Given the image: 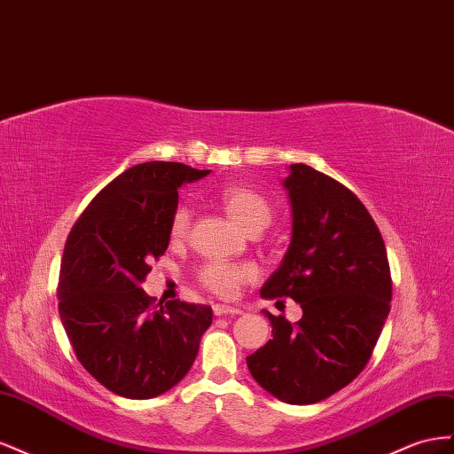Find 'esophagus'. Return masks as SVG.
Instances as JSON below:
<instances>
[{
  "instance_id": "obj_1",
  "label": "esophagus",
  "mask_w": 454,
  "mask_h": 454,
  "mask_svg": "<svg viewBox=\"0 0 454 454\" xmlns=\"http://www.w3.org/2000/svg\"><path fill=\"white\" fill-rule=\"evenodd\" d=\"M215 316H238L241 314V309L236 306H226V304H215L213 306Z\"/></svg>"
}]
</instances>
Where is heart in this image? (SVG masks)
Segmentation results:
<instances>
[{
	"label": "heart",
	"instance_id": "obj_1",
	"mask_svg": "<svg viewBox=\"0 0 454 454\" xmlns=\"http://www.w3.org/2000/svg\"><path fill=\"white\" fill-rule=\"evenodd\" d=\"M216 200L226 215L234 220L243 230L266 228L271 218L270 203L249 186L243 184H224L218 188ZM192 213L188 207L178 205L169 220V239L173 243L183 241L188 234ZM256 270L247 262H230V261H209L205 262L200 271L198 279L207 291H211L223 299H230L238 293L243 283L254 279Z\"/></svg>",
	"mask_w": 454,
	"mask_h": 454
}]
</instances>
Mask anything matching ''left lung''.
Instances as JSON below:
<instances>
[{
	"instance_id": "1",
	"label": "left lung",
	"mask_w": 454,
	"mask_h": 454,
	"mask_svg": "<svg viewBox=\"0 0 454 454\" xmlns=\"http://www.w3.org/2000/svg\"><path fill=\"white\" fill-rule=\"evenodd\" d=\"M293 231L262 299L291 296L302 317L264 316L271 336L247 357L253 379L291 405H312L364 371L390 314L384 239L365 205L334 178L293 163L283 180Z\"/></svg>"
}]
</instances>
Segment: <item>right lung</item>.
<instances>
[{"mask_svg":"<svg viewBox=\"0 0 454 454\" xmlns=\"http://www.w3.org/2000/svg\"><path fill=\"white\" fill-rule=\"evenodd\" d=\"M211 171L138 163L97 193L64 245L59 314L75 357L110 392L150 399L186 377L213 309L158 302L140 287L169 247L178 188Z\"/></svg>","mask_w":454,"mask_h":454,"instance_id":"right-lung-1","label":"right lung"}]
</instances>
